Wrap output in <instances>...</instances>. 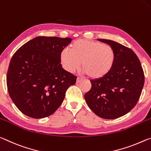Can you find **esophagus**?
Listing matches in <instances>:
<instances>
[{"instance_id":"esophagus-1","label":"esophagus","mask_w":151,"mask_h":151,"mask_svg":"<svg viewBox=\"0 0 151 151\" xmlns=\"http://www.w3.org/2000/svg\"><path fill=\"white\" fill-rule=\"evenodd\" d=\"M83 81L82 79H81V78H77V80H76V83H80L81 81Z\"/></svg>"}]
</instances>
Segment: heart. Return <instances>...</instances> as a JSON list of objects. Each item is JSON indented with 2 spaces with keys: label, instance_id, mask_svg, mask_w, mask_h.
Instances as JSON below:
<instances>
[{
  "label": "heart",
  "instance_id": "heart-1",
  "mask_svg": "<svg viewBox=\"0 0 151 151\" xmlns=\"http://www.w3.org/2000/svg\"><path fill=\"white\" fill-rule=\"evenodd\" d=\"M116 53L107 44L88 39H78L70 45V51L60 53L63 67L69 72L78 70L81 63L83 72L92 79H101L109 73L115 63Z\"/></svg>",
  "mask_w": 151,
  "mask_h": 151
}]
</instances>
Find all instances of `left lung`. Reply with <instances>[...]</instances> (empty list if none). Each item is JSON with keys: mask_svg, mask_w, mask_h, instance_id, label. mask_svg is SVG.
Returning <instances> with one entry per match:
<instances>
[{"mask_svg": "<svg viewBox=\"0 0 151 151\" xmlns=\"http://www.w3.org/2000/svg\"><path fill=\"white\" fill-rule=\"evenodd\" d=\"M98 40L114 49L115 63L105 77L90 80L92 88L84 98L89 108L99 117L115 119L129 112L137 104L144 86V71L131 49L112 40Z\"/></svg>", "mask_w": 151, "mask_h": 151, "instance_id": "8db88e82", "label": "left lung"}]
</instances>
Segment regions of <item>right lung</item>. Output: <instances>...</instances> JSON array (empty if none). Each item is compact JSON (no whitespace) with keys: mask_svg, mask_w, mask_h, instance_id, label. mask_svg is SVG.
I'll return each instance as SVG.
<instances>
[{"mask_svg":"<svg viewBox=\"0 0 151 151\" xmlns=\"http://www.w3.org/2000/svg\"><path fill=\"white\" fill-rule=\"evenodd\" d=\"M72 39L37 37L12 57L6 76L10 97L17 108L33 118L47 117L62 104L76 77L62 68L60 53Z\"/></svg>","mask_w":151,"mask_h":151,"instance_id":"1","label":"right lung"}]
</instances>
